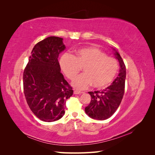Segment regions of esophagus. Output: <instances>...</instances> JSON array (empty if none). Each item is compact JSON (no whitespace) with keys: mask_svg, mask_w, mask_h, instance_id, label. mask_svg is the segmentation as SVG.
Listing matches in <instances>:
<instances>
[{"mask_svg":"<svg viewBox=\"0 0 155 155\" xmlns=\"http://www.w3.org/2000/svg\"><path fill=\"white\" fill-rule=\"evenodd\" d=\"M81 93H83V92H81V91H78V90H74V94H81Z\"/></svg>","mask_w":155,"mask_h":155,"instance_id":"obj_1","label":"esophagus"}]
</instances>
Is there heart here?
<instances>
[{
	"instance_id": "heart-1",
	"label": "heart",
	"mask_w": 155,
	"mask_h": 155,
	"mask_svg": "<svg viewBox=\"0 0 155 155\" xmlns=\"http://www.w3.org/2000/svg\"><path fill=\"white\" fill-rule=\"evenodd\" d=\"M62 72L69 79L73 81L83 68L84 73L78 77L72 85L78 89H86L92 84L96 88L107 87L118 71V62L116 58L96 47L78 49L72 56L62 55L60 59Z\"/></svg>"
}]
</instances>
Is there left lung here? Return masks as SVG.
<instances>
[{
  "mask_svg": "<svg viewBox=\"0 0 155 155\" xmlns=\"http://www.w3.org/2000/svg\"><path fill=\"white\" fill-rule=\"evenodd\" d=\"M120 63V71L117 78L110 86L103 91L88 92L91 97L90 104L85 107V112L91 118L105 120L110 117L121 103L124 93L126 67L118 52L114 53Z\"/></svg>",
  "mask_w": 155,
  "mask_h": 155,
  "instance_id": "1",
  "label": "left lung"
}]
</instances>
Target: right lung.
<instances>
[{
  "label": "right lung",
  "mask_w": 155,
  "mask_h": 155,
  "mask_svg": "<svg viewBox=\"0 0 155 155\" xmlns=\"http://www.w3.org/2000/svg\"><path fill=\"white\" fill-rule=\"evenodd\" d=\"M65 46L62 38L49 37L34 47L23 72L27 103L36 117L45 122L60 119L72 88L61 72L58 55Z\"/></svg>",
  "instance_id": "right-lung-1"
}]
</instances>
